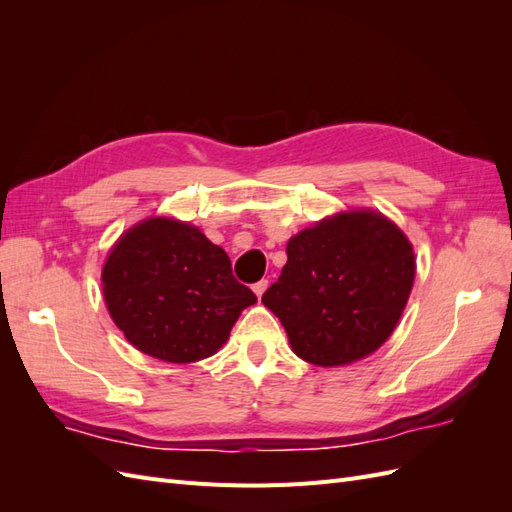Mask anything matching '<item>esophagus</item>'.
<instances>
[{
  "label": "esophagus",
  "instance_id": "esophagus-1",
  "mask_svg": "<svg viewBox=\"0 0 512 512\" xmlns=\"http://www.w3.org/2000/svg\"><path fill=\"white\" fill-rule=\"evenodd\" d=\"M267 286H269V280H260V282H256L252 288H254V292H256V297L260 299L262 297V292L267 290Z\"/></svg>",
  "mask_w": 512,
  "mask_h": 512
}]
</instances>
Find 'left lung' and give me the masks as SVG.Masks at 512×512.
Masks as SVG:
<instances>
[{
    "instance_id": "1",
    "label": "left lung",
    "mask_w": 512,
    "mask_h": 512,
    "mask_svg": "<svg viewBox=\"0 0 512 512\" xmlns=\"http://www.w3.org/2000/svg\"><path fill=\"white\" fill-rule=\"evenodd\" d=\"M280 280L262 294L294 354L322 367L376 352L395 331L414 284L412 243L378 211H342L286 245Z\"/></svg>"
}]
</instances>
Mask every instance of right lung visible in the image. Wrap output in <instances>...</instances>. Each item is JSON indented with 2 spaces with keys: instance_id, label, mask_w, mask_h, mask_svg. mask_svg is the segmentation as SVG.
Segmentation results:
<instances>
[{
  "instance_id": "obj_1",
  "label": "right lung",
  "mask_w": 512,
  "mask_h": 512,
  "mask_svg": "<svg viewBox=\"0 0 512 512\" xmlns=\"http://www.w3.org/2000/svg\"><path fill=\"white\" fill-rule=\"evenodd\" d=\"M106 309L128 342L153 359L196 363L218 352L256 294L200 228L149 218L123 232L102 269Z\"/></svg>"
}]
</instances>
